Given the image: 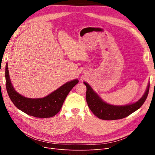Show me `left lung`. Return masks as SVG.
<instances>
[{"instance_id": "1", "label": "left lung", "mask_w": 155, "mask_h": 155, "mask_svg": "<svg viewBox=\"0 0 155 155\" xmlns=\"http://www.w3.org/2000/svg\"><path fill=\"white\" fill-rule=\"evenodd\" d=\"M86 100L89 109L98 118L105 120H114L124 118L135 112L143 104L149 91V83L144 94L137 102L122 106L112 105L104 101L86 82Z\"/></svg>"}]
</instances>
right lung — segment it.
Listing matches in <instances>:
<instances>
[{"mask_svg": "<svg viewBox=\"0 0 155 155\" xmlns=\"http://www.w3.org/2000/svg\"><path fill=\"white\" fill-rule=\"evenodd\" d=\"M6 90L13 104L25 113L37 118H51L61 110L70 91L79 82L74 79L64 84L57 90L42 98H28L22 96L14 89L10 79L8 63L5 70Z\"/></svg>", "mask_w": 155, "mask_h": 155, "instance_id": "add662e5", "label": "right lung"}]
</instances>
